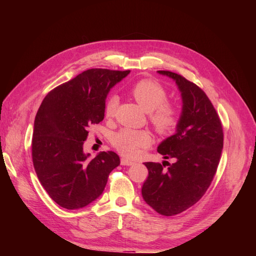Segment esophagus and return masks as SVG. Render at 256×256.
Segmentation results:
<instances>
[{"instance_id":"esophagus-1","label":"esophagus","mask_w":256,"mask_h":256,"mask_svg":"<svg viewBox=\"0 0 256 256\" xmlns=\"http://www.w3.org/2000/svg\"><path fill=\"white\" fill-rule=\"evenodd\" d=\"M134 164V161L128 160V159H126V158H122V159H120V164H122V166H132Z\"/></svg>"}]
</instances>
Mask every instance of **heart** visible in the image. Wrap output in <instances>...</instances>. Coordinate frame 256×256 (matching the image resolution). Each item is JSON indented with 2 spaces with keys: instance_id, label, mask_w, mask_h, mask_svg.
<instances>
[{
  "instance_id": "b5f03b06",
  "label": "heart",
  "mask_w": 256,
  "mask_h": 256,
  "mask_svg": "<svg viewBox=\"0 0 256 256\" xmlns=\"http://www.w3.org/2000/svg\"><path fill=\"white\" fill-rule=\"evenodd\" d=\"M130 94L142 109L148 112V118L161 134H173L180 120V111L177 106L168 102V92L160 83L152 79H143L130 88ZM118 98L112 96L106 104V118L114 116ZM150 143V136L145 130L122 129L112 138V144L124 156L134 157L143 147Z\"/></svg>"
}]
</instances>
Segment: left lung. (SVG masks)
<instances>
[{
  "label": "left lung",
  "mask_w": 256,
  "mask_h": 256,
  "mask_svg": "<svg viewBox=\"0 0 256 256\" xmlns=\"http://www.w3.org/2000/svg\"><path fill=\"white\" fill-rule=\"evenodd\" d=\"M160 74L175 81L182 92V111L176 132L162 141L158 152L175 162H145L148 176L143 198L162 216H175L200 200L210 186L223 148V129L212 104L202 88L182 76L168 70Z\"/></svg>",
  "instance_id": "left-lung-1"
}]
</instances>
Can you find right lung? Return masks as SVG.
I'll return each mask as SVG.
<instances>
[{
  "label": "right lung",
  "mask_w": 256,
  "mask_h": 256,
  "mask_svg": "<svg viewBox=\"0 0 256 256\" xmlns=\"http://www.w3.org/2000/svg\"><path fill=\"white\" fill-rule=\"evenodd\" d=\"M130 72L92 68L48 92L37 111L32 158L38 180L60 207L79 209L102 196L120 160L114 152H83L88 128L104 118L108 92Z\"/></svg>",
  "instance_id": "1"
}]
</instances>
